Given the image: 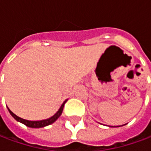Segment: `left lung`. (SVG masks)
I'll use <instances>...</instances> for the list:
<instances>
[{"mask_svg": "<svg viewBox=\"0 0 151 151\" xmlns=\"http://www.w3.org/2000/svg\"><path fill=\"white\" fill-rule=\"evenodd\" d=\"M119 127H121V126H119Z\"/></svg>", "mask_w": 151, "mask_h": 151, "instance_id": "left-lung-1", "label": "left lung"}]
</instances>
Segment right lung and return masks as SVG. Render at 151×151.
Wrapping results in <instances>:
<instances>
[{"label":"right lung","instance_id":"1","mask_svg":"<svg viewBox=\"0 0 151 151\" xmlns=\"http://www.w3.org/2000/svg\"><path fill=\"white\" fill-rule=\"evenodd\" d=\"M66 101L67 100H65V101L62 103V105H61V106L60 107V109L58 110V111L54 115L52 116L51 118H48V119L41 120V121H29V120H25V119H23V118H20L18 116H17L16 114H13L9 108H8V110L9 111L10 114L13 116V118H15L17 121H18L19 122H22V123L24 124L26 127H31V128H41V127H46V126H49L50 124L53 123V122L61 116V113H62V110H63V108H64L65 103Z\"/></svg>","mask_w":151,"mask_h":151}]
</instances>
